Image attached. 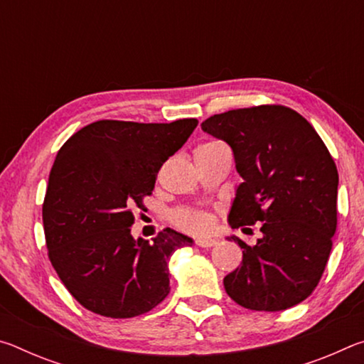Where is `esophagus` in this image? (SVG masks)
Returning a JSON list of instances; mask_svg holds the SVG:
<instances>
[{"label": "esophagus", "instance_id": "1", "mask_svg": "<svg viewBox=\"0 0 364 364\" xmlns=\"http://www.w3.org/2000/svg\"><path fill=\"white\" fill-rule=\"evenodd\" d=\"M196 244L202 249H208V247H213V245L217 244V241H215V239H212V237H200V239H197Z\"/></svg>", "mask_w": 364, "mask_h": 364}]
</instances>
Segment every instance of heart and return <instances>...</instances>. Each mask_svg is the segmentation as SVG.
<instances>
[{
  "instance_id": "1",
  "label": "heart",
  "mask_w": 364,
  "mask_h": 364,
  "mask_svg": "<svg viewBox=\"0 0 364 364\" xmlns=\"http://www.w3.org/2000/svg\"><path fill=\"white\" fill-rule=\"evenodd\" d=\"M175 223L181 226L183 230L189 232H205L210 230L212 226V218L208 217L205 212L202 210H193V208H186V210H180L175 213Z\"/></svg>"
}]
</instances>
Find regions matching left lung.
Masks as SVG:
<instances>
[{
    "mask_svg": "<svg viewBox=\"0 0 364 364\" xmlns=\"http://www.w3.org/2000/svg\"><path fill=\"white\" fill-rule=\"evenodd\" d=\"M202 130L223 139L242 183L228 223H262L242 263L226 276V294L244 308L281 311L304 301L321 279L337 228L338 173L328 147L286 106H257L208 117Z\"/></svg>",
    "mask_w": 364,
    "mask_h": 364,
    "instance_id": "8db88e82",
    "label": "left lung"
}]
</instances>
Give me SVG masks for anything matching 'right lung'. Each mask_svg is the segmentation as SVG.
I'll return each mask as SVG.
<instances>
[{"instance_id": "add662e5", "label": "right lung", "mask_w": 364, "mask_h": 364, "mask_svg": "<svg viewBox=\"0 0 364 364\" xmlns=\"http://www.w3.org/2000/svg\"><path fill=\"white\" fill-rule=\"evenodd\" d=\"M197 123L100 120L59 149L43 202L48 257L86 310L133 318L168 295V258L193 239L170 228L152 242L134 239L133 208H144L160 167Z\"/></svg>"}]
</instances>
